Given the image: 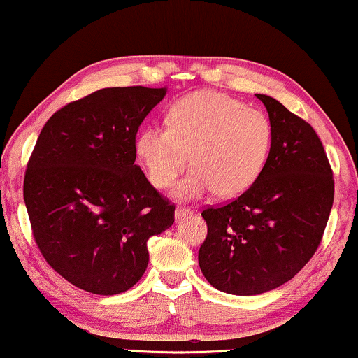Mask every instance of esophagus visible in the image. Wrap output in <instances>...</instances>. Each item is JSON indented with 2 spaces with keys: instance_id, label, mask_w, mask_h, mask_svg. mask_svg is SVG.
I'll list each match as a JSON object with an SVG mask.
<instances>
[{
  "instance_id": "34e87169",
  "label": "esophagus",
  "mask_w": 358,
  "mask_h": 358,
  "mask_svg": "<svg viewBox=\"0 0 358 358\" xmlns=\"http://www.w3.org/2000/svg\"><path fill=\"white\" fill-rule=\"evenodd\" d=\"M192 214V209L191 207H186V206H178L176 207V219H182L184 215H189Z\"/></svg>"
}]
</instances>
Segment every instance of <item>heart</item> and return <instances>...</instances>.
I'll use <instances>...</instances> for the list:
<instances>
[{
  "label": "heart",
  "instance_id": "heart-1",
  "mask_svg": "<svg viewBox=\"0 0 358 358\" xmlns=\"http://www.w3.org/2000/svg\"><path fill=\"white\" fill-rule=\"evenodd\" d=\"M272 138V124L262 111L222 92L199 91L172 106L167 126L144 127L136 152L157 189L171 187L191 156L194 167L176 187V196L194 199L215 191L234 197L257 180Z\"/></svg>",
  "mask_w": 358,
  "mask_h": 358
}]
</instances>
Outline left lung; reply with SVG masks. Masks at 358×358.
I'll use <instances>...</instances> for the list:
<instances>
[{"label":"left lung","instance_id":"left-lung-1","mask_svg":"<svg viewBox=\"0 0 358 358\" xmlns=\"http://www.w3.org/2000/svg\"><path fill=\"white\" fill-rule=\"evenodd\" d=\"M273 129L257 180L237 199L207 207L199 266L210 285L257 295L289 282L319 249L334 204V172L314 127L257 94Z\"/></svg>","mask_w":358,"mask_h":358}]
</instances>
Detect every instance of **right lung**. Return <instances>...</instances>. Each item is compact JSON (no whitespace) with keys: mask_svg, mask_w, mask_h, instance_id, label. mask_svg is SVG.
<instances>
[{"mask_svg":"<svg viewBox=\"0 0 358 358\" xmlns=\"http://www.w3.org/2000/svg\"><path fill=\"white\" fill-rule=\"evenodd\" d=\"M164 87H104L48 119L26 167L31 232L51 268L78 289L126 292L148 267V241L176 206L136 164V134Z\"/></svg>","mask_w":358,"mask_h":358,"instance_id":"obj_1","label":"right lung"}]
</instances>
